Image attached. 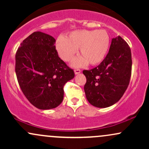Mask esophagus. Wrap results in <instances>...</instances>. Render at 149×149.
<instances>
[{
    "label": "esophagus",
    "instance_id": "obj_1",
    "mask_svg": "<svg viewBox=\"0 0 149 149\" xmlns=\"http://www.w3.org/2000/svg\"><path fill=\"white\" fill-rule=\"evenodd\" d=\"M81 72V70L80 69H76L74 70V73L75 74H78V73H80Z\"/></svg>",
    "mask_w": 149,
    "mask_h": 149
}]
</instances>
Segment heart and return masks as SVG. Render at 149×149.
I'll use <instances>...</instances> for the list:
<instances>
[{"label":"heart","mask_w":149,"mask_h":149,"mask_svg":"<svg viewBox=\"0 0 149 149\" xmlns=\"http://www.w3.org/2000/svg\"><path fill=\"white\" fill-rule=\"evenodd\" d=\"M110 45V36L106 30H76L56 40V49L65 61H71L79 49L80 57L75 59L73 66H82L88 63L94 66L102 62Z\"/></svg>","instance_id":"heart-1"}]
</instances>
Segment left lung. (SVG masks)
Segmentation results:
<instances>
[{
  "label": "left lung",
  "mask_w": 149,
  "mask_h": 149,
  "mask_svg": "<svg viewBox=\"0 0 149 149\" xmlns=\"http://www.w3.org/2000/svg\"><path fill=\"white\" fill-rule=\"evenodd\" d=\"M131 49L120 36L113 38L108 54L101 64L84 70V90L94 107H109L118 102L127 90L132 73Z\"/></svg>",
  "instance_id": "8db88e82"
}]
</instances>
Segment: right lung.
<instances>
[{
	"label": "right lung",
	"mask_w": 149,
	"mask_h": 149,
	"mask_svg": "<svg viewBox=\"0 0 149 149\" xmlns=\"http://www.w3.org/2000/svg\"><path fill=\"white\" fill-rule=\"evenodd\" d=\"M52 36L36 31L24 39L15 55V72L26 99L38 109L56 108L64 98L65 83L74 71L61 60Z\"/></svg>",
	"instance_id": "1"
}]
</instances>
